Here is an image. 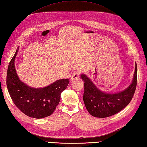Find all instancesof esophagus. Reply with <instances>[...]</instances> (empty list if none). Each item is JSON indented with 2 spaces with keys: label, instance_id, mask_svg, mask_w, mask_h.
Segmentation results:
<instances>
[{
  "label": "esophagus",
  "instance_id": "34e87169",
  "mask_svg": "<svg viewBox=\"0 0 147 147\" xmlns=\"http://www.w3.org/2000/svg\"><path fill=\"white\" fill-rule=\"evenodd\" d=\"M79 74H80V71H76L73 74H72V76L71 78V80H73V79H76L79 78Z\"/></svg>",
  "mask_w": 147,
  "mask_h": 147
}]
</instances>
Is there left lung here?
I'll return each instance as SVG.
<instances>
[{"instance_id": "left-lung-1", "label": "left lung", "mask_w": 147, "mask_h": 147, "mask_svg": "<svg viewBox=\"0 0 147 147\" xmlns=\"http://www.w3.org/2000/svg\"><path fill=\"white\" fill-rule=\"evenodd\" d=\"M80 78L84 82L83 99L87 110L93 117L106 118L119 112L131 101L137 86V64L136 63L134 78L130 86L117 93L102 92L86 74H81Z\"/></svg>"}]
</instances>
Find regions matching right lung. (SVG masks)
<instances>
[{
    "label": "right lung",
    "mask_w": 147,
    "mask_h": 147,
    "mask_svg": "<svg viewBox=\"0 0 147 147\" xmlns=\"http://www.w3.org/2000/svg\"><path fill=\"white\" fill-rule=\"evenodd\" d=\"M18 49L8 65L7 86L15 106L25 115L35 118L51 115L60 100V94L67 87L69 79H59L49 86L32 88L21 81L17 75L15 60Z\"/></svg>",
    "instance_id": "right-lung-1"
}]
</instances>
